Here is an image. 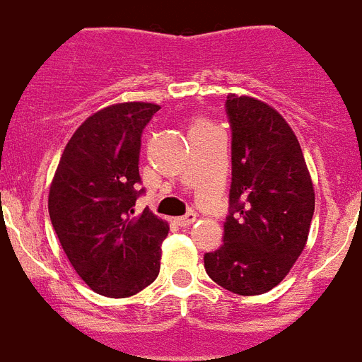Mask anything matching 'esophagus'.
<instances>
[{
	"label": "esophagus",
	"instance_id": "obj_1",
	"mask_svg": "<svg viewBox=\"0 0 362 362\" xmlns=\"http://www.w3.org/2000/svg\"><path fill=\"white\" fill-rule=\"evenodd\" d=\"M194 221H196V213L194 211H190V213H187V215L179 216L177 224L185 228V226H190V224H194Z\"/></svg>",
	"mask_w": 362,
	"mask_h": 362
}]
</instances>
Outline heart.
I'll return each mask as SVG.
<instances>
[{"instance_id": "b5f03b06", "label": "heart", "mask_w": 362, "mask_h": 362, "mask_svg": "<svg viewBox=\"0 0 362 362\" xmlns=\"http://www.w3.org/2000/svg\"><path fill=\"white\" fill-rule=\"evenodd\" d=\"M199 127H209V125H207L205 121H196L194 127H192V129H199Z\"/></svg>"}]
</instances>
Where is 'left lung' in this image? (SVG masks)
<instances>
[{
    "label": "left lung",
    "mask_w": 362,
    "mask_h": 362,
    "mask_svg": "<svg viewBox=\"0 0 362 362\" xmlns=\"http://www.w3.org/2000/svg\"><path fill=\"white\" fill-rule=\"evenodd\" d=\"M231 129L230 215L224 243L204 256L211 280L237 296L273 290L308 239L314 187L297 136L252 97L228 95Z\"/></svg>",
    "instance_id": "obj_1"
}]
</instances>
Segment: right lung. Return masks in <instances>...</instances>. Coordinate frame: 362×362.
Here are the masks:
<instances>
[{
	"instance_id": "add662e5",
	"label": "right lung",
	"mask_w": 362,
	"mask_h": 362,
	"mask_svg": "<svg viewBox=\"0 0 362 362\" xmlns=\"http://www.w3.org/2000/svg\"><path fill=\"white\" fill-rule=\"evenodd\" d=\"M160 106L121 103L83 121L66 144L48 194V213L80 279L104 297H131L160 271L168 224L134 205L141 132Z\"/></svg>"
}]
</instances>
